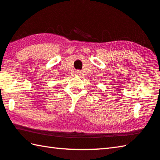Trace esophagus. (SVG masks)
I'll use <instances>...</instances> for the list:
<instances>
[{
    "label": "esophagus",
    "instance_id": "1",
    "mask_svg": "<svg viewBox=\"0 0 160 160\" xmlns=\"http://www.w3.org/2000/svg\"><path fill=\"white\" fill-rule=\"evenodd\" d=\"M80 70H76V71H75V75H80L81 73H80Z\"/></svg>",
    "mask_w": 160,
    "mask_h": 160
}]
</instances>
